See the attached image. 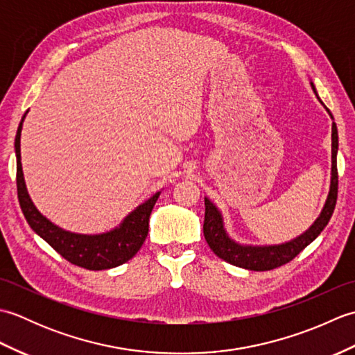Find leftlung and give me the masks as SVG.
Segmentation results:
<instances>
[{
    "mask_svg": "<svg viewBox=\"0 0 355 355\" xmlns=\"http://www.w3.org/2000/svg\"><path fill=\"white\" fill-rule=\"evenodd\" d=\"M311 87H313V92L315 93V88L313 84ZM315 96H318V93H315ZM327 111L329 112L328 108ZM329 116L333 119V114H331V112ZM331 140H333V145H331L333 146V168H331V186H329L327 202L325 206H323L319 218L314 221L311 227L305 233H302L300 236H297L296 239L290 241V243L279 244V245H263V247L241 245L235 243V241L229 238V235L224 230L223 216L220 214V210L210 202V200L205 198L206 214H205V225H202V232H205V238L207 241L209 247L212 248V252L218 256V258L232 263V266L253 270V271L273 270L296 258V256L302 252L308 244H311L313 241L320 235V232L327 227L331 216H333L336 201H337L338 135H337V126L334 122H333V134H331Z\"/></svg>",
    "mask_w": 355,
    "mask_h": 355,
    "instance_id": "left-lung-1",
    "label": "left lung"
}]
</instances>
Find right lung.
<instances>
[{
    "label": "right lung",
    "mask_w": 355,
    "mask_h": 355,
    "mask_svg": "<svg viewBox=\"0 0 355 355\" xmlns=\"http://www.w3.org/2000/svg\"><path fill=\"white\" fill-rule=\"evenodd\" d=\"M24 117H22V120H24ZM22 120L18 126L17 137H15L17 189L21 210L30 227L44 241H47L62 258L78 267L87 270H107L122 266L123 262L130 261L145 243L149 230V216L160 192H157L148 201L132 210L125 218L123 223L111 232L102 233V235H78V233L62 230L40 214V210L35 207L27 193L21 166Z\"/></svg>",
    "instance_id": "right-lung-1"
}]
</instances>
